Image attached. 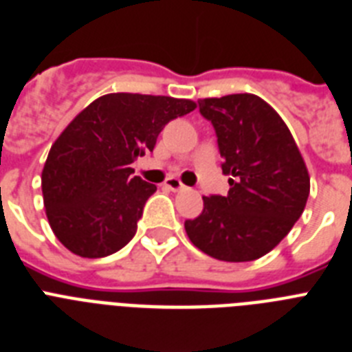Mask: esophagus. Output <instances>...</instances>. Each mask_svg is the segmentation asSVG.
I'll return each instance as SVG.
<instances>
[{
    "mask_svg": "<svg viewBox=\"0 0 352 352\" xmlns=\"http://www.w3.org/2000/svg\"><path fill=\"white\" fill-rule=\"evenodd\" d=\"M164 186H166L170 191H175V193H177V191H182L186 188V186L182 184L179 179H173V177H171V179H168V181L164 182Z\"/></svg>",
    "mask_w": 352,
    "mask_h": 352,
    "instance_id": "34e87169",
    "label": "esophagus"
}]
</instances>
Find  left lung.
Listing matches in <instances>:
<instances>
[{
	"label": "left lung",
	"instance_id": "obj_1",
	"mask_svg": "<svg viewBox=\"0 0 352 352\" xmlns=\"http://www.w3.org/2000/svg\"><path fill=\"white\" fill-rule=\"evenodd\" d=\"M211 121L229 177V193L204 197V211L186 220L191 243L221 261H252L270 252L300 218L309 177L288 126L256 94L199 102Z\"/></svg>",
	"mask_w": 352,
	"mask_h": 352
}]
</instances>
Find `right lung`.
<instances>
[{"label": "right lung", "mask_w": 352, "mask_h": 352, "mask_svg": "<svg viewBox=\"0 0 352 352\" xmlns=\"http://www.w3.org/2000/svg\"><path fill=\"white\" fill-rule=\"evenodd\" d=\"M197 107L171 96L112 93L94 100L58 135L43 170L50 226L66 249L105 258L134 238L155 184L132 162L152 152L161 131Z\"/></svg>", "instance_id": "obj_1"}]
</instances>
